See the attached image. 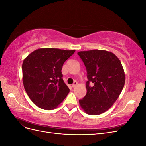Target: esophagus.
<instances>
[{
	"mask_svg": "<svg viewBox=\"0 0 146 146\" xmlns=\"http://www.w3.org/2000/svg\"><path fill=\"white\" fill-rule=\"evenodd\" d=\"M77 82H74V83L72 84V87H75V86H76L77 85Z\"/></svg>",
	"mask_w": 146,
	"mask_h": 146,
	"instance_id": "esophagus-1",
	"label": "esophagus"
}]
</instances>
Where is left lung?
<instances>
[{"instance_id": "obj_1", "label": "left lung", "mask_w": 146, "mask_h": 146, "mask_svg": "<svg viewBox=\"0 0 146 146\" xmlns=\"http://www.w3.org/2000/svg\"><path fill=\"white\" fill-rule=\"evenodd\" d=\"M85 64L88 80L86 94L79 104L86 114L99 115L115 102L124 86L125 75L121 61L113 53L104 50L78 52ZM94 83L89 86V82Z\"/></svg>"}]
</instances>
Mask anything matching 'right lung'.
<instances>
[{
  "label": "right lung",
  "instance_id": "right-lung-1",
  "mask_svg": "<svg viewBox=\"0 0 146 146\" xmlns=\"http://www.w3.org/2000/svg\"><path fill=\"white\" fill-rule=\"evenodd\" d=\"M76 50L41 48L32 52L23 63V81L29 98L38 107H58L69 92L63 78V65Z\"/></svg>",
  "mask_w": 146,
  "mask_h": 146
}]
</instances>
